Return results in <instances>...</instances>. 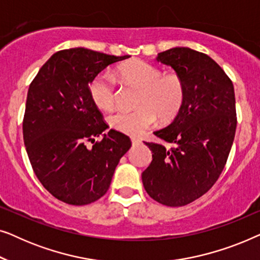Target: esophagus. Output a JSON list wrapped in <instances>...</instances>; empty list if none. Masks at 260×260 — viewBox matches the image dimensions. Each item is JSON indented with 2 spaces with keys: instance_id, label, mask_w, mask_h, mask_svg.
I'll return each instance as SVG.
<instances>
[{
  "instance_id": "esophagus-1",
  "label": "esophagus",
  "mask_w": 260,
  "mask_h": 260,
  "mask_svg": "<svg viewBox=\"0 0 260 260\" xmlns=\"http://www.w3.org/2000/svg\"><path fill=\"white\" fill-rule=\"evenodd\" d=\"M131 142H133L134 145H137V144L141 143V140H140V138H137V137H131Z\"/></svg>"
}]
</instances>
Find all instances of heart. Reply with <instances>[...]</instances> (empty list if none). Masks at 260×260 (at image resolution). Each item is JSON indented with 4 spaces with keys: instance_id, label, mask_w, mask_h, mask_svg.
<instances>
[{
    "instance_id": "heart-1",
    "label": "heart",
    "mask_w": 260,
    "mask_h": 260,
    "mask_svg": "<svg viewBox=\"0 0 260 260\" xmlns=\"http://www.w3.org/2000/svg\"><path fill=\"white\" fill-rule=\"evenodd\" d=\"M118 77L140 88L134 111L118 110L109 116L112 129L137 136L155 123L156 117L170 122L179 115L186 98V84L176 72L162 73L159 67L140 59L124 62L117 70ZM90 95L99 109L110 110L117 95L116 80L101 73L90 84Z\"/></svg>"
}]
</instances>
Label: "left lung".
Masks as SVG:
<instances>
[{"mask_svg": "<svg viewBox=\"0 0 260 260\" xmlns=\"http://www.w3.org/2000/svg\"><path fill=\"white\" fill-rule=\"evenodd\" d=\"M157 61L183 78L186 98L175 119L154 133L163 143L145 142L152 161L142 181L155 201L180 207L207 193L225 168L237 129L236 97L232 80L205 53L176 47L158 53Z\"/></svg>", "mask_w": 260, "mask_h": 260, "instance_id": "1", "label": "left lung"}]
</instances>
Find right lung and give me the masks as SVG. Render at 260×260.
Returning a JSON list of instances; mask_svg holds the SVG:
<instances>
[{"label": "right lung", "instance_id": "1", "mask_svg": "<svg viewBox=\"0 0 260 260\" xmlns=\"http://www.w3.org/2000/svg\"><path fill=\"white\" fill-rule=\"evenodd\" d=\"M115 56L86 48L53 54L29 85L22 130L28 158L42 186L58 200L83 206L108 191L130 138L111 129L90 95V84ZM92 143L91 147L88 145Z\"/></svg>", "mask_w": 260, "mask_h": 260}]
</instances>
